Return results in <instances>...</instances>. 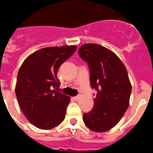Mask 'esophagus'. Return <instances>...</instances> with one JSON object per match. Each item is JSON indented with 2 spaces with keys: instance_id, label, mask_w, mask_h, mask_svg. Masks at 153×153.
Segmentation results:
<instances>
[{
  "instance_id": "obj_1",
  "label": "esophagus",
  "mask_w": 153,
  "mask_h": 153,
  "mask_svg": "<svg viewBox=\"0 0 153 153\" xmlns=\"http://www.w3.org/2000/svg\"><path fill=\"white\" fill-rule=\"evenodd\" d=\"M73 99L75 101L78 100V99H79V96H78V95H77V96H75V97H73Z\"/></svg>"
}]
</instances>
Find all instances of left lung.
<instances>
[{
	"label": "left lung",
	"mask_w": 153,
	"mask_h": 153,
	"mask_svg": "<svg viewBox=\"0 0 153 153\" xmlns=\"http://www.w3.org/2000/svg\"><path fill=\"white\" fill-rule=\"evenodd\" d=\"M78 54L88 62L90 84L97 91L94 107L82 119L89 129L106 132L116 126L129 105L132 85L128 72L120 58L102 45H83Z\"/></svg>",
	"instance_id": "left-lung-1"
}]
</instances>
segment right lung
<instances>
[{"instance_id":"add662e5","label":"right lung","mask_w":153,"mask_h":153,"mask_svg":"<svg viewBox=\"0 0 153 153\" xmlns=\"http://www.w3.org/2000/svg\"><path fill=\"white\" fill-rule=\"evenodd\" d=\"M77 47L65 45L40 49L21 65L15 93L27 120L41 129H51L65 119L70 97L59 92L57 72Z\"/></svg>"}]
</instances>
